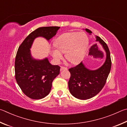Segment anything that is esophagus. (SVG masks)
Instances as JSON below:
<instances>
[{"instance_id":"34e87169","label":"esophagus","mask_w":127,"mask_h":127,"mask_svg":"<svg viewBox=\"0 0 127 127\" xmlns=\"http://www.w3.org/2000/svg\"><path fill=\"white\" fill-rule=\"evenodd\" d=\"M67 70V68L66 67H64V66H62L61 67V68H60V70L62 71V70Z\"/></svg>"}]
</instances>
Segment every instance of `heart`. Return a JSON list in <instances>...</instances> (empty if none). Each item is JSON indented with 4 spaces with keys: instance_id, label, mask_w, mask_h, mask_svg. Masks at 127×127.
<instances>
[{
    "instance_id": "heart-1",
    "label": "heart",
    "mask_w": 127,
    "mask_h": 127,
    "mask_svg": "<svg viewBox=\"0 0 127 127\" xmlns=\"http://www.w3.org/2000/svg\"><path fill=\"white\" fill-rule=\"evenodd\" d=\"M89 41L84 32H67L64 33L56 39L55 46L56 48L51 50V55L56 62L63 58L62 53L71 63L77 64L83 60L87 50Z\"/></svg>"
}]
</instances>
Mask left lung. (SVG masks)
I'll return each mask as SVG.
<instances>
[{"label":"left lung","mask_w":127,"mask_h":127,"mask_svg":"<svg viewBox=\"0 0 127 127\" xmlns=\"http://www.w3.org/2000/svg\"><path fill=\"white\" fill-rule=\"evenodd\" d=\"M88 33L92 31L85 29ZM96 41L99 42L106 53V60L100 67L95 70L86 68L83 62L69 68L71 76L68 85L71 94L77 99L86 100L92 98L100 92L105 85L112 66L110 51L107 44L103 39L96 35ZM102 57L103 53H100Z\"/></svg>","instance_id":"1"}]
</instances>
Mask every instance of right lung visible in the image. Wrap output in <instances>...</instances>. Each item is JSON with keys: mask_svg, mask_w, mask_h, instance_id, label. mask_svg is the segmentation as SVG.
<instances>
[{"mask_svg": "<svg viewBox=\"0 0 127 127\" xmlns=\"http://www.w3.org/2000/svg\"><path fill=\"white\" fill-rule=\"evenodd\" d=\"M59 27H43L33 31L19 47L15 60V77L18 85L26 96L41 99L50 93L52 81L60 74V67L52 65L47 58L35 60L30 48L35 38L42 37L49 41L55 36Z\"/></svg>", "mask_w": 127, "mask_h": 127, "instance_id": "obj_1", "label": "right lung"}]
</instances>
